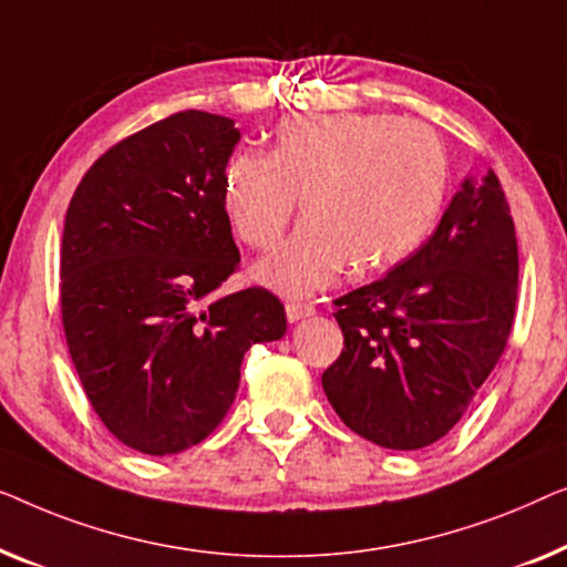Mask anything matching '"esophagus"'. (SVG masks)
Wrapping results in <instances>:
<instances>
[{
	"label": "esophagus",
	"mask_w": 567,
	"mask_h": 567,
	"mask_svg": "<svg viewBox=\"0 0 567 567\" xmlns=\"http://www.w3.org/2000/svg\"><path fill=\"white\" fill-rule=\"evenodd\" d=\"M285 313H287V321H290V323H298V321H302V318L313 316V313H316V308L310 306V302L290 300V302H287V306H285Z\"/></svg>",
	"instance_id": "esophagus-1"
}]
</instances>
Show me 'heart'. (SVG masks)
Masks as SVG:
<instances>
[{"label": "heart", "instance_id": "1", "mask_svg": "<svg viewBox=\"0 0 567 567\" xmlns=\"http://www.w3.org/2000/svg\"><path fill=\"white\" fill-rule=\"evenodd\" d=\"M450 158L429 125L393 115H310L277 127L272 151H238L223 174V210L251 249H272L298 197L306 223L257 267L275 292L302 298L409 259L440 218Z\"/></svg>", "mask_w": 567, "mask_h": 567}]
</instances>
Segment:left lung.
Instances as JSON below:
<instances>
[{
    "mask_svg": "<svg viewBox=\"0 0 567 567\" xmlns=\"http://www.w3.org/2000/svg\"><path fill=\"white\" fill-rule=\"evenodd\" d=\"M516 285L501 182L467 177L416 254L333 300L344 349L321 382L339 419L388 450L442 440L504 354Z\"/></svg>",
    "mask_w": 567,
    "mask_h": 567,
    "instance_id": "8db88e82",
    "label": "left lung"
}]
</instances>
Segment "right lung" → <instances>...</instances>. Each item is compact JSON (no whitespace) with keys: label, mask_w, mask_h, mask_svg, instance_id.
Masks as SVG:
<instances>
[{"label":"right lung","mask_w":567,"mask_h":567,"mask_svg":"<svg viewBox=\"0 0 567 567\" xmlns=\"http://www.w3.org/2000/svg\"><path fill=\"white\" fill-rule=\"evenodd\" d=\"M230 117L185 110L127 135L90 166L61 244V318L84 393L115 440L143 454L200 444L234 403L251 344L282 339L265 287L236 272L223 174Z\"/></svg>","instance_id":"obj_1"}]
</instances>
